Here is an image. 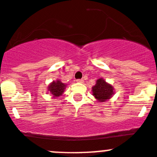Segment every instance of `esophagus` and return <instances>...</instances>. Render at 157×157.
<instances>
[{
	"mask_svg": "<svg viewBox=\"0 0 157 157\" xmlns=\"http://www.w3.org/2000/svg\"><path fill=\"white\" fill-rule=\"evenodd\" d=\"M77 83H83V79H77Z\"/></svg>",
	"mask_w": 157,
	"mask_h": 157,
	"instance_id": "34e87169",
	"label": "esophagus"
}]
</instances>
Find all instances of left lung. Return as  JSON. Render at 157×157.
<instances>
[{
    "label": "left lung",
    "mask_w": 157,
    "mask_h": 157,
    "mask_svg": "<svg viewBox=\"0 0 157 157\" xmlns=\"http://www.w3.org/2000/svg\"><path fill=\"white\" fill-rule=\"evenodd\" d=\"M93 95L99 102H104L110 98L114 94L113 88L103 79L97 80V83L92 88Z\"/></svg>",
    "instance_id": "1"
}]
</instances>
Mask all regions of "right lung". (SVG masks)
Here are the masks:
<instances>
[{"mask_svg": "<svg viewBox=\"0 0 157 157\" xmlns=\"http://www.w3.org/2000/svg\"><path fill=\"white\" fill-rule=\"evenodd\" d=\"M66 85L62 83L60 80L57 81H53L48 86V90L54 96V97H60L63 93Z\"/></svg>", "mask_w": 157, "mask_h": 157, "instance_id": "right-lung-1", "label": "right lung"}]
</instances>
